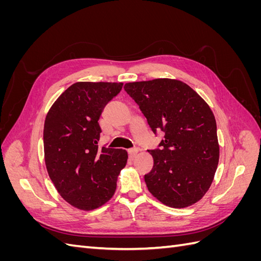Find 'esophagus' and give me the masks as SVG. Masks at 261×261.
<instances>
[{
    "label": "esophagus",
    "mask_w": 261,
    "mask_h": 261,
    "mask_svg": "<svg viewBox=\"0 0 261 261\" xmlns=\"http://www.w3.org/2000/svg\"><path fill=\"white\" fill-rule=\"evenodd\" d=\"M139 152V148H132V149H128V153L132 158L135 156L137 153Z\"/></svg>",
    "instance_id": "1"
}]
</instances>
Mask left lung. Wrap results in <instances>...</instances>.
Instances as JSON below:
<instances>
[{"mask_svg": "<svg viewBox=\"0 0 261 261\" xmlns=\"http://www.w3.org/2000/svg\"><path fill=\"white\" fill-rule=\"evenodd\" d=\"M151 130L164 133L160 148L148 150L153 167L145 175L148 191L172 208H185L208 192L219 163L217 123L210 107L185 83L156 78L127 83Z\"/></svg>", "mask_w": 261, "mask_h": 261, "instance_id": "1", "label": "left lung"}]
</instances>
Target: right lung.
Wrapping results in <instances>:
<instances>
[{"instance_id": "obj_1", "label": "right lung", "mask_w": 261, "mask_h": 261, "mask_svg": "<svg viewBox=\"0 0 261 261\" xmlns=\"http://www.w3.org/2000/svg\"><path fill=\"white\" fill-rule=\"evenodd\" d=\"M123 83H75L46 114L44 161L62 198L81 210H93L112 198L127 162L123 149L98 147L100 115Z\"/></svg>"}]
</instances>
